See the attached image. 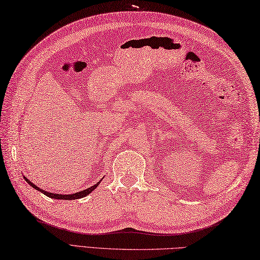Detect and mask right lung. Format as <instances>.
<instances>
[{
    "mask_svg": "<svg viewBox=\"0 0 260 260\" xmlns=\"http://www.w3.org/2000/svg\"><path fill=\"white\" fill-rule=\"evenodd\" d=\"M24 179H25V181L27 182V183H29L31 186H33L35 187L36 190H38V191H40L41 193H43V194H46L47 197H49V198H52V199H59V200H76V199H80V198H84V197H86V196H88L89 194V193L91 192V191H93L96 189V187L98 186V184L101 183V181L98 182L97 184H95V185H92V186H90V187H88V189H86V190H84V191H80V192H77V193H73V194H57V193H51V192H47V191H45V190H41L40 187H38L37 185H35L32 183V182H30L29 180H27L25 176H24Z\"/></svg>",
    "mask_w": 260,
    "mask_h": 260,
    "instance_id": "right-lung-1",
    "label": "right lung"
}]
</instances>
